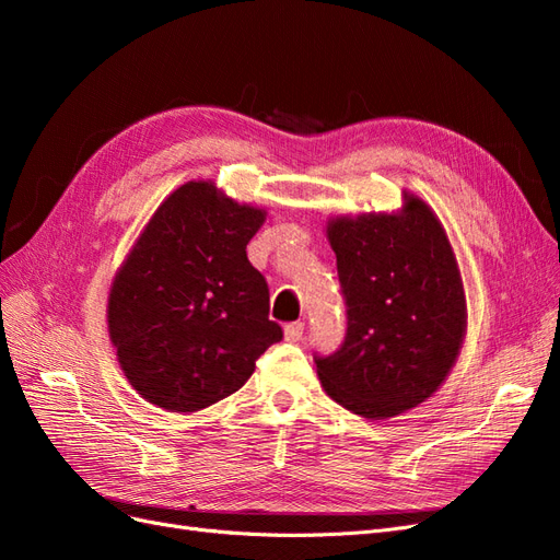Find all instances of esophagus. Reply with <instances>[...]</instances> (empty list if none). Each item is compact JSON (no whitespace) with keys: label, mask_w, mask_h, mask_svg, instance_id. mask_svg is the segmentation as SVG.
Returning <instances> with one entry per match:
<instances>
[{"label":"esophagus","mask_w":560,"mask_h":560,"mask_svg":"<svg viewBox=\"0 0 560 560\" xmlns=\"http://www.w3.org/2000/svg\"><path fill=\"white\" fill-rule=\"evenodd\" d=\"M303 329H306V325H303L301 319H296V322H290V325H284V338H287V341L296 343V341H301Z\"/></svg>","instance_id":"1"}]
</instances>
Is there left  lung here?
<instances>
[{
	"label": "left lung",
	"instance_id": "1",
	"mask_svg": "<svg viewBox=\"0 0 560 560\" xmlns=\"http://www.w3.org/2000/svg\"><path fill=\"white\" fill-rule=\"evenodd\" d=\"M348 327L313 354L327 395L364 418H389L444 383L465 336V292L444 226L416 196L399 214L338 217L327 226Z\"/></svg>",
	"mask_w": 560,
	"mask_h": 560
}]
</instances>
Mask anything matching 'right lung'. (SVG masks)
Wrapping results in <instances>:
<instances>
[{
    "instance_id": "1",
    "label": "right lung",
    "mask_w": 560,
    "mask_h": 560,
    "mask_svg": "<svg viewBox=\"0 0 560 560\" xmlns=\"http://www.w3.org/2000/svg\"><path fill=\"white\" fill-rule=\"evenodd\" d=\"M264 217L212 182L179 186L151 217L118 270L107 315L118 364L147 401L175 413L206 409L241 389L282 341L268 319V282L245 252Z\"/></svg>"
}]
</instances>
